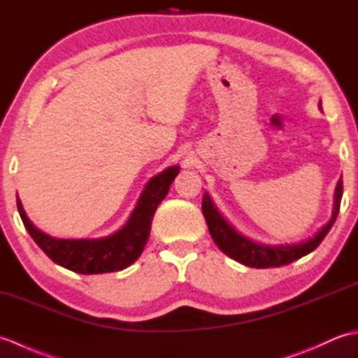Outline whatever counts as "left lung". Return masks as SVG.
Returning <instances> with one entry per match:
<instances>
[{"instance_id":"8db88e82","label":"left lung","mask_w":358,"mask_h":358,"mask_svg":"<svg viewBox=\"0 0 358 358\" xmlns=\"http://www.w3.org/2000/svg\"><path fill=\"white\" fill-rule=\"evenodd\" d=\"M341 195H343V181L340 178L336 187V196H334L336 200H334V212L329 223L324 224L313 238L291 246L258 245V243H254L248 240L246 237H243V235H240L234 227L227 224L226 220L220 215V212L215 209L214 203L210 201L208 194L203 195L201 210L204 218H206L212 238H214L215 245L222 249L226 255H229L234 260H237L238 263H243L245 266H250V268H278V266L289 264L299 260L301 257L308 255L320 245L323 238L331 231L332 224L336 223V218L340 210Z\"/></svg>"}]
</instances>
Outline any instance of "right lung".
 Segmentation results:
<instances>
[{
  "mask_svg": "<svg viewBox=\"0 0 358 358\" xmlns=\"http://www.w3.org/2000/svg\"><path fill=\"white\" fill-rule=\"evenodd\" d=\"M178 166L167 167L155 175L144 189L138 204L129 222L115 234L96 240H58L38 231L30 223L24 209L17 199L20 217L27 232L52 262L78 273H106L131 266L146 246L152 218L158 204L169 192V186L178 175Z\"/></svg>",
  "mask_w": 358,
  "mask_h": 358,
  "instance_id": "add662e5",
  "label": "right lung"
}]
</instances>
